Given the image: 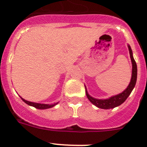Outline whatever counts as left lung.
I'll use <instances>...</instances> for the list:
<instances>
[{
    "instance_id": "obj_1",
    "label": "left lung",
    "mask_w": 147,
    "mask_h": 147,
    "mask_svg": "<svg viewBox=\"0 0 147 147\" xmlns=\"http://www.w3.org/2000/svg\"><path fill=\"white\" fill-rule=\"evenodd\" d=\"M128 49H129V55H130L131 62H132V77H131L130 82H129V85L127 86V88L124 90L122 93H119L115 96H113L110 97L106 99H98V98H96L92 97L90 95L88 94V90H87L86 86L85 87V92H86V96L89 101L91 102L93 105L95 106H96L97 107L101 109H112L114 107H116L121 104L124 103L126 101L131 92L132 91L133 88H135V85L136 84V80H137V65L135 61L133 56H132V51L131 47L129 45H128Z\"/></svg>"
}]
</instances>
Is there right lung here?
Segmentation results:
<instances>
[{"label":"right lung","instance_id":"1","mask_svg":"<svg viewBox=\"0 0 147 147\" xmlns=\"http://www.w3.org/2000/svg\"><path fill=\"white\" fill-rule=\"evenodd\" d=\"M22 98L23 102H25L26 104H27L28 105H30V106H32V107H35V108L37 109H40V110H45V109H49V108H51V107H54L56 105H57L59 102H57V103H54V104H40V103H35V102H28V101H26L24 98H23L22 97H20Z\"/></svg>","mask_w":147,"mask_h":147}]
</instances>
